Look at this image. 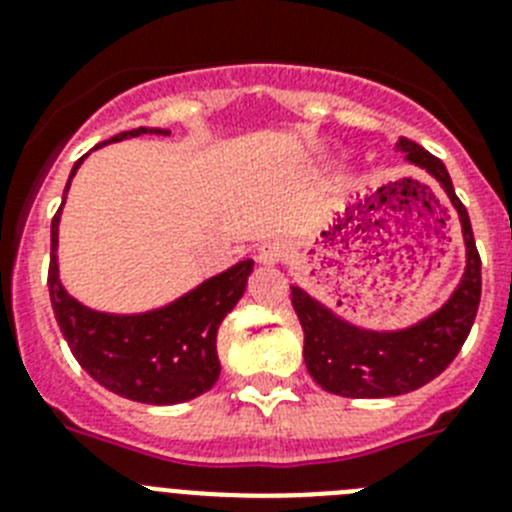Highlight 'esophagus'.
I'll return each instance as SVG.
<instances>
[{
    "instance_id": "34e87169",
    "label": "esophagus",
    "mask_w": 512,
    "mask_h": 512,
    "mask_svg": "<svg viewBox=\"0 0 512 512\" xmlns=\"http://www.w3.org/2000/svg\"><path fill=\"white\" fill-rule=\"evenodd\" d=\"M289 253H292V246L282 238H271V241L261 243L259 248V261L261 264H282V261L289 259Z\"/></svg>"
}]
</instances>
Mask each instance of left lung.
<instances>
[{
	"instance_id": "obj_1",
	"label": "left lung",
	"mask_w": 512,
	"mask_h": 512,
	"mask_svg": "<svg viewBox=\"0 0 512 512\" xmlns=\"http://www.w3.org/2000/svg\"><path fill=\"white\" fill-rule=\"evenodd\" d=\"M397 148L410 164L420 166L449 194L461 220V233L467 243V269L459 287L441 310L431 318L405 330H364L346 323L338 315L312 300L305 289L292 287V307L305 330V366L310 377L341 397H395L413 392L456 359L474 318L482 295V261L474 243L467 207L456 197L451 176L441 158L425 151L408 138L397 140Z\"/></svg>"
}]
</instances>
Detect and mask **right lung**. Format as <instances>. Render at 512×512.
Listing matches in <instances>:
<instances>
[{"instance_id": "1", "label": "right lung", "mask_w": 512, "mask_h": 512, "mask_svg": "<svg viewBox=\"0 0 512 512\" xmlns=\"http://www.w3.org/2000/svg\"><path fill=\"white\" fill-rule=\"evenodd\" d=\"M143 133L169 135V130L135 128L104 140L99 146ZM84 158H79L71 169L69 184ZM61 207L51 223L48 289L58 328L81 369L115 395L146 405H176L210 390L220 377L217 330L246 292L253 261H238L228 271L207 279L200 287L158 310L140 315L89 310L76 302L58 279L56 248Z\"/></svg>"}]
</instances>
